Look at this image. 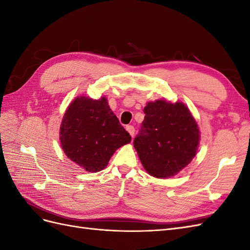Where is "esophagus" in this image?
Instances as JSON below:
<instances>
[{
  "label": "esophagus",
  "instance_id": "obj_1",
  "mask_svg": "<svg viewBox=\"0 0 250 250\" xmlns=\"http://www.w3.org/2000/svg\"><path fill=\"white\" fill-rule=\"evenodd\" d=\"M126 130L129 132V134L133 138V135H134V127L132 125H128V126H126Z\"/></svg>",
  "mask_w": 250,
  "mask_h": 250
}]
</instances>
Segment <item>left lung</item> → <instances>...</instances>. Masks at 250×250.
I'll list each match as a JSON object with an SVG mask.
<instances>
[{
  "instance_id": "8db88e82",
  "label": "left lung",
  "mask_w": 250,
  "mask_h": 250,
  "mask_svg": "<svg viewBox=\"0 0 250 250\" xmlns=\"http://www.w3.org/2000/svg\"><path fill=\"white\" fill-rule=\"evenodd\" d=\"M133 146L151 176L168 178L192 162L199 145V128L184 103L148 102Z\"/></svg>"
}]
</instances>
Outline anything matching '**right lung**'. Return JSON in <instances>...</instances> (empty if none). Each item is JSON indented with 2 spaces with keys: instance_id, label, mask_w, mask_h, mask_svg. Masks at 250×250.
Returning a JSON list of instances; mask_svg holds the SVG:
<instances>
[{
  "instance_id": "1",
  "label": "right lung",
  "mask_w": 250,
  "mask_h": 250,
  "mask_svg": "<svg viewBox=\"0 0 250 250\" xmlns=\"http://www.w3.org/2000/svg\"><path fill=\"white\" fill-rule=\"evenodd\" d=\"M60 144L65 155L87 172L103 170L116 150L131 137L120 124L105 97H77L64 112Z\"/></svg>"
}]
</instances>
